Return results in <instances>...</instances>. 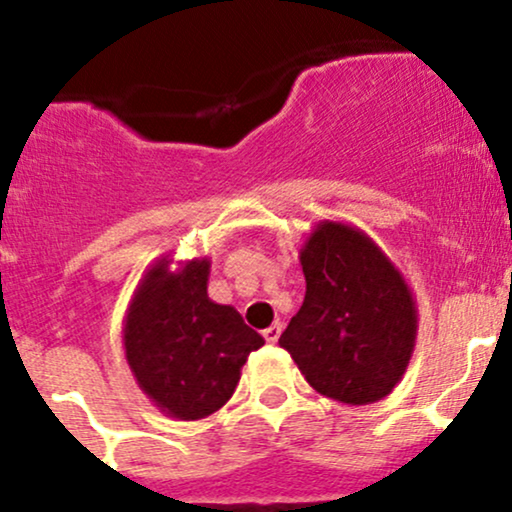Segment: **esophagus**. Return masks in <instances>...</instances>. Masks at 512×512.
I'll list each match as a JSON object with an SVG mask.
<instances>
[{
    "mask_svg": "<svg viewBox=\"0 0 512 512\" xmlns=\"http://www.w3.org/2000/svg\"><path fill=\"white\" fill-rule=\"evenodd\" d=\"M262 337H264V342H269V344L279 342V337H281V325H279V322H274L272 327H267V330L262 332Z\"/></svg>",
    "mask_w": 512,
    "mask_h": 512,
    "instance_id": "esophagus-1",
    "label": "esophagus"
}]
</instances>
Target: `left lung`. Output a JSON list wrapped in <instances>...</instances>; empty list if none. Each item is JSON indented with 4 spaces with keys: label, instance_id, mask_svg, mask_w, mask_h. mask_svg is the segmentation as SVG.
Here are the masks:
<instances>
[{
    "label": "left lung",
    "instance_id": "obj_1",
    "mask_svg": "<svg viewBox=\"0 0 512 512\" xmlns=\"http://www.w3.org/2000/svg\"><path fill=\"white\" fill-rule=\"evenodd\" d=\"M301 267L305 298L279 344L320 395L351 407L390 395L419 330L402 272L373 238L342 221L317 223Z\"/></svg>",
    "mask_w": 512,
    "mask_h": 512
}]
</instances>
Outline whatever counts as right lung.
Segmentation results:
<instances>
[{"mask_svg": "<svg viewBox=\"0 0 512 512\" xmlns=\"http://www.w3.org/2000/svg\"><path fill=\"white\" fill-rule=\"evenodd\" d=\"M146 269L129 301L122 344L139 390L166 416L207 419L236 392L240 368L264 339L233 305L207 293L209 257Z\"/></svg>", "mask_w": 512, "mask_h": 512, "instance_id": "1", "label": "right lung"}]
</instances>
